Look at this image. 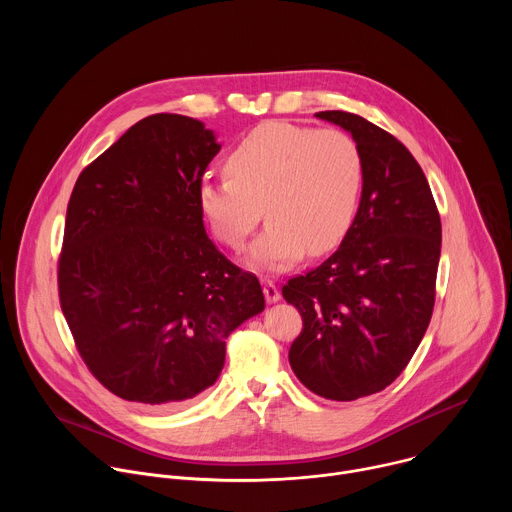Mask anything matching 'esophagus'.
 <instances>
[{
  "instance_id": "esophagus-1",
  "label": "esophagus",
  "mask_w": 512,
  "mask_h": 512,
  "mask_svg": "<svg viewBox=\"0 0 512 512\" xmlns=\"http://www.w3.org/2000/svg\"><path fill=\"white\" fill-rule=\"evenodd\" d=\"M263 294H265V300H267L269 304H273V302H277V300L281 298L279 287H277L275 281H271V279H265V281H263Z\"/></svg>"
}]
</instances>
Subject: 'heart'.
<instances>
[{
	"instance_id": "heart-1",
	"label": "heart",
	"mask_w": 512,
	"mask_h": 512,
	"mask_svg": "<svg viewBox=\"0 0 512 512\" xmlns=\"http://www.w3.org/2000/svg\"><path fill=\"white\" fill-rule=\"evenodd\" d=\"M227 176L198 186V206L214 237L243 249L261 221L249 263L285 269L304 251L324 255L352 229L360 210L367 160L344 129L265 121L231 150Z\"/></svg>"
}]
</instances>
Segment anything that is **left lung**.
Wrapping results in <instances>:
<instances>
[{
	"label": "left lung",
	"instance_id": "1",
	"mask_svg": "<svg viewBox=\"0 0 512 512\" xmlns=\"http://www.w3.org/2000/svg\"><path fill=\"white\" fill-rule=\"evenodd\" d=\"M316 117L360 143L367 184L338 251L281 287L304 322L289 364L312 393L354 401L389 387L429 326L442 223L423 170L395 135L346 111Z\"/></svg>",
	"mask_w": 512,
	"mask_h": 512
}]
</instances>
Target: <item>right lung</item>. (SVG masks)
Returning <instances> with one entry per match:
<instances>
[{"instance_id": "add662e5", "label": "right lung", "mask_w": 512, "mask_h": 512, "mask_svg": "<svg viewBox=\"0 0 512 512\" xmlns=\"http://www.w3.org/2000/svg\"><path fill=\"white\" fill-rule=\"evenodd\" d=\"M218 150L200 121L150 115L72 188L60 308L91 375L125 401L196 397L221 375L227 336L265 308L257 275L204 231L198 186Z\"/></svg>"}]
</instances>
